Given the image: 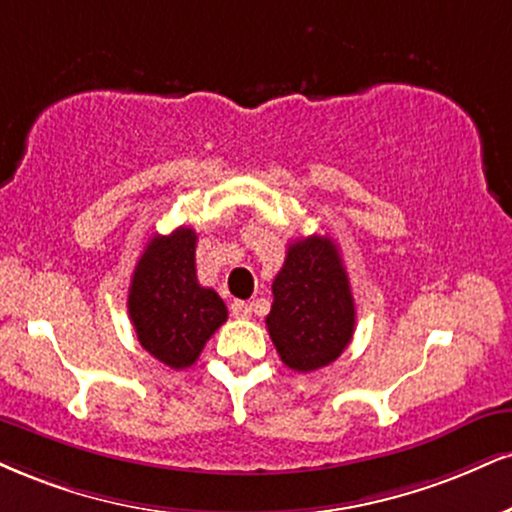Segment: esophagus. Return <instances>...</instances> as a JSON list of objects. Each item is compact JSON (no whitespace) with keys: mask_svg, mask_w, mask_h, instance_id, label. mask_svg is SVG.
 <instances>
[{"mask_svg":"<svg viewBox=\"0 0 512 512\" xmlns=\"http://www.w3.org/2000/svg\"><path fill=\"white\" fill-rule=\"evenodd\" d=\"M231 315L236 319H248L252 315V307L248 303H243V300H233L231 303Z\"/></svg>","mask_w":512,"mask_h":512,"instance_id":"esophagus-1","label":"esophagus"}]
</instances>
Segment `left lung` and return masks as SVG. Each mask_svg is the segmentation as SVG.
Segmentation results:
<instances>
[{"label":"left lung","mask_w":512,"mask_h":512,"mask_svg":"<svg viewBox=\"0 0 512 512\" xmlns=\"http://www.w3.org/2000/svg\"><path fill=\"white\" fill-rule=\"evenodd\" d=\"M267 329L283 365L315 372L348 348L355 303L348 272L329 236L298 238L272 283Z\"/></svg>","instance_id":"1"}]
</instances>
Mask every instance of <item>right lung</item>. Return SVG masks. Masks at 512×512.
Segmentation results:
<instances>
[{
  "label": "right lung",
  "instance_id": "right-lung-1",
  "mask_svg": "<svg viewBox=\"0 0 512 512\" xmlns=\"http://www.w3.org/2000/svg\"><path fill=\"white\" fill-rule=\"evenodd\" d=\"M193 229L150 238L128 288V315L140 346L171 369L200 357L209 336L229 317L217 291L197 283Z\"/></svg>",
  "mask_w": 512,
  "mask_h": 512
}]
</instances>
